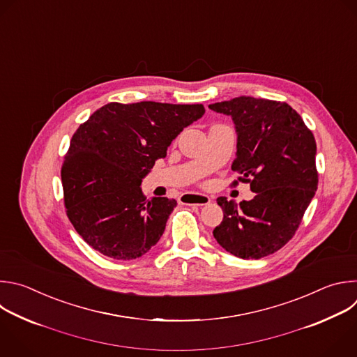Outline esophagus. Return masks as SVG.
Wrapping results in <instances>:
<instances>
[{"instance_id":"esophagus-1","label":"esophagus","mask_w":357,"mask_h":357,"mask_svg":"<svg viewBox=\"0 0 357 357\" xmlns=\"http://www.w3.org/2000/svg\"><path fill=\"white\" fill-rule=\"evenodd\" d=\"M180 202L187 204V205H206V204L211 202V198L208 195H204V194L188 192V194H184L180 198Z\"/></svg>"}]
</instances>
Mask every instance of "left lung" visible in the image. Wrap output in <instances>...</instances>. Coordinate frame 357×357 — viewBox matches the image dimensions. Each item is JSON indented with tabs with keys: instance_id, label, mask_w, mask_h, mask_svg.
<instances>
[{
	"instance_id": "8db88e82",
	"label": "left lung",
	"mask_w": 357,
	"mask_h": 357,
	"mask_svg": "<svg viewBox=\"0 0 357 357\" xmlns=\"http://www.w3.org/2000/svg\"><path fill=\"white\" fill-rule=\"evenodd\" d=\"M209 108L235 122L238 151L232 170L242 176L232 184L249 183L256 192L239 205L225 197L217 199L224 220L213 238L236 257L261 259L294 236L315 195V137L287 102L236 97Z\"/></svg>"
}]
</instances>
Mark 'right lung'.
I'll return each instance as SVG.
<instances>
[{
  "label": "right lung",
  "mask_w": 357,
  "mask_h": 357,
  "mask_svg": "<svg viewBox=\"0 0 357 357\" xmlns=\"http://www.w3.org/2000/svg\"><path fill=\"white\" fill-rule=\"evenodd\" d=\"M205 112L202 104L109 102L79 126L61 166L66 213L94 250L140 257L165 232L176 199H146L140 183L172 140Z\"/></svg>",
  "instance_id": "obj_1"
}]
</instances>
